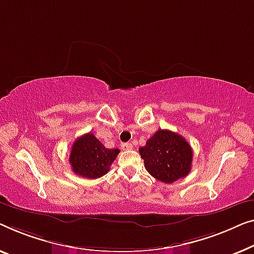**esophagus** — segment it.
Here are the masks:
<instances>
[{
    "label": "esophagus",
    "instance_id": "obj_1",
    "mask_svg": "<svg viewBox=\"0 0 254 254\" xmlns=\"http://www.w3.org/2000/svg\"><path fill=\"white\" fill-rule=\"evenodd\" d=\"M132 144H130V142H124V144H122V148L126 149V151H127V149H132Z\"/></svg>",
    "mask_w": 254,
    "mask_h": 254
}]
</instances>
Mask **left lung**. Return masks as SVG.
Listing matches in <instances>:
<instances>
[{"label":"left lung","mask_w":254,"mask_h":254,"mask_svg":"<svg viewBox=\"0 0 254 254\" xmlns=\"http://www.w3.org/2000/svg\"><path fill=\"white\" fill-rule=\"evenodd\" d=\"M145 168L153 177L170 184L190 173L193 152L185 138L169 130H158L139 148Z\"/></svg>","instance_id":"1"}]
</instances>
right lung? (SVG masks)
<instances>
[{"mask_svg": "<svg viewBox=\"0 0 254 254\" xmlns=\"http://www.w3.org/2000/svg\"><path fill=\"white\" fill-rule=\"evenodd\" d=\"M119 153V148H106L94 134L88 132L73 142L69 162L74 174L94 180L108 173Z\"/></svg>", "mask_w": 254, "mask_h": 254, "instance_id": "right-lung-1", "label": "right lung"}]
</instances>
